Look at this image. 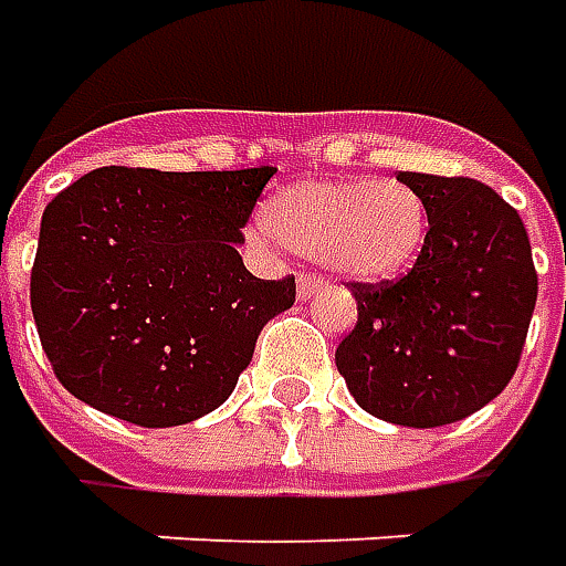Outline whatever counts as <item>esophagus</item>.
I'll return each instance as SVG.
<instances>
[{
    "label": "esophagus",
    "mask_w": 566,
    "mask_h": 566,
    "mask_svg": "<svg viewBox=\"0 0 566 566\" xmlns=\"http://www.w3.org/2000/svg\"><path fill=\"white\" fill-rule=\"evenodd\" d=\"M322 287L324 282L318 279V275H306V272H300V275H296V294H300V300H310V296L318 294Z\"/></svg>",
    "instance_id": "34e87169"
}]
</instances>
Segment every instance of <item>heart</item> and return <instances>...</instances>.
Masks as SVG:
<instances>
[{"label":"heart","instance_id":"heart-1","mask_svg":"<svg viewBox=\"0 0 566 566\" xmlns=\"http://www.w3.org/2000/svg\"><path fill=\"white\" fill-rule=\"evenodd\" d=\"M263 229L349 282H389L413 266L429 235V208L401 180L337 177L279 189Z\"/></svg>","mask_w":566,"mask_h":566}]
</instances>
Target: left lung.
Masks as SVG:
<instances>
[{
  "instance_id": "8db88e82",
  "label": "left lung",
  "mask_w": 566,
  "mask_h": 566,
  "mask_svg": "<svg viewBox=\"0 0 566 566\" xmlns=\"http://www.w3.org/2000/svg\"><path fill=\"white\" fill-rule=\"evenodd\" d=\"M429 208V235L398 282L352 284L358 322L337 346L352 398L377 420H465L521 361L536 270L517 211L472 177L398 171Z\"/></svg>"
}]
</instances>
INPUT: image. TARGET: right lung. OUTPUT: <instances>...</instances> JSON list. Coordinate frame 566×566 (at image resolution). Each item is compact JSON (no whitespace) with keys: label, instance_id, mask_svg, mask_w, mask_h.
<instances>
[{"label":"right lung","instance_id":"right-lung-1","mask_svg":"<svg viewBox=\"0 0 566 566\" xmlns=\"http://www.w3.org/2000/svg\"><path fill=\"white\" fill-rule=\"evenodd\" d=\"M275 168H97L49 201L30 303L66 392L168 429L211 413L251 365L294 279L263 282L239 244Z\"/></svg>","mask_w":566,"mask_h":566}]
</instances>
